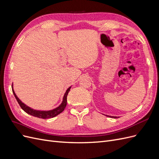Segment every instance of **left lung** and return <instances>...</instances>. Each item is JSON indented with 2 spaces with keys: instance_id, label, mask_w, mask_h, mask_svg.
Segmentation results:
<instances>
[{
  "instance_id": "8db88e82",
  "label": "left lung",
  "mask_w": 159,
  "mask_h": 159,
  "mask_svg": "<svg viewBox=\"0 0 159 159\" xmlns=\"http://www.w3.org/2000/svg\"><path fill=\"white\" fill-rule=\"evenodd\" d=\"M106 116H107V115H106ZM109 117V116H107ZM109 117H113V118H117V117H113V116H109Z\"/></svg>"
}]
</instances>
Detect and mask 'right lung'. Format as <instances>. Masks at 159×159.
<instances>
[{"instance_id": "1", "label": "right lung", "mask_w": 159, "mask_h": 159, "mask_svg": "<svg viewBox=\"0 0 159 159\" xmlns=\"http://www.w3.org/2000/svg\"><path fill=\"white\" fill-rule=\"evenodd\" d=\"M70 88H71V87H70L68 89H67L66 92L65 93L64 96L63 102H62L61 104L60 105V106L57 107V108H56L54 109H53V110L47 111H43L34 110V109L30 108L29 107L26 106L25 104H24L21 102V101L17 98V96L16 95L15 93H14L13 89H12V92H13L14 96H15V98H16V99L17 100V102H18L19 105H20V107L24 111H25L26 113H27L28 114H30V115H32V116H34V117H38V118L46 119H50V118H52V117H56V115H59L60 113H61L64 110V109L66 107V105H67V96H68V94L69 91L70 90Z\"/></svg>"}]
</instances>
